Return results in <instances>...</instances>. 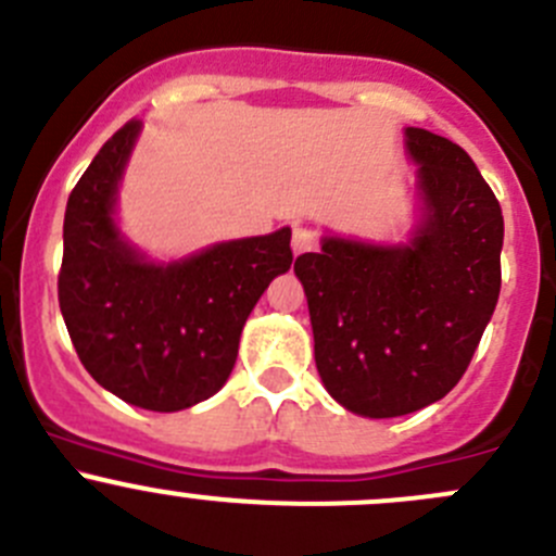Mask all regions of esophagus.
Wrapping results in <instances>:
<instances>
[{
  "label": "esophagus",
  "instance_id": "obj_1",
  "mask_svg": "<svg viewBox=\"0 0 556 556\" xmlns=\"http://www.w3.org/2000/svg\"><path fill=\"white\" fill-rule=\"evenodd\" d=\"M293 252L295 255H304V252H312L314 247L319 244V233L312 231V228L306 226H295L293 228Z\"/></svg>",
  "mask_w": 556,
  "mask_h": 556
}]
</instances>
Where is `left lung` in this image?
Returning <instances> with one entry per match:
<instances>
[{"label": "left lung", "instance_id": "1", "mask_svg": "<svg viewBox=\"0 0 556 556\" xmlns=\"http://www.w3.org/2000/svg\"><path fill=\"white\" fill-rule=\"evenodd\" d=\"M422 223L408 244L325 237L295 261L325 390L371 419L441 401L463 379L501 295L503 212L470 155L406 128Z\"/></svg>", "mask_w": 556, "mask_h": 556}]
</instances>
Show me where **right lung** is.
I'll return each mask as SVG.
<instances>
[{"label":"right lung","mask_w":556,"mask_h":556,"mask_svg":"<svg viewBox=\"0 0 556 556\" xmlns=\"http://www.w3.org/2000/svg\"><path fill=\"white\" fill-rule=\"evenodd\" d=\"M139 128H117L70 193L59 306L77 357L104 390L148 412H179L231 377L247 317L293 250L290 228H279L174 263L144 261L112 217Z\"/></svg>","instance_id":"add662e5"}]
</instances>
